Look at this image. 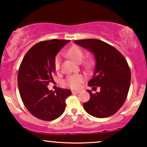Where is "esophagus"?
<instances>
[{"label":"esophagus","instance_id":"obj_1","mask_svg":"<svg viewBox=\"0 0 147 147\" xmlns=\"http://www.w3.org/2000/svg\"><path fill=\"white\" fill-rule=\"evenodd\" d=\"M71 92H72V94H79L80 92L77 91V90H72Z\"/></svg>","mask_w":147,"mask_h":147}]
</instances>
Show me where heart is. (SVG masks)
Here are the masks:
<instances>
[{
    "instance_id": "b5f03b06",
    "label": "heart",
    "mask_w": 147,
    "mask_h": 147,
    "mask_svg": "<svg viewBox=\"0 0 147 147\" xmlns=\"http://www.w3.org/2000/svg\"><path fill=\"white\" fill-rule=\"evenodd\" d=\"M66 55L70 59H71L73 61L78 63H82L84 57H85L84 51L78 46H74V47L70 48L66 53ZM93 64V60L89 59L86 60L84 62V65L86 68H89L92 67ZM54 66H55V69L56 70H59L60 69V66H61V56L60 55H57L55 57V61H54ZM84 80H85V77L82 74L71 75L68 76L63 80V84L64 85L69 87L70 88H72V89H78L80 87L81 84L84 81Z\"/></svg>"
}]
</instances>
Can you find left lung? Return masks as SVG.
Here are the masks:
<instances>
[{
	"label": "left lung",
	"instance_id": "8db88e82",
	"mask_svg": "<svg viewBox=\"0 0 147 147\" xmlns=\"http://www.w3.org/2000/svg\"><path fill=\"white\" fill-rule=\"evenodd\" d=\"M74 43L94 54L96 67L94 76L88 83L93 90L100 88V92H89V101L83 104L84 110L96 118L113 115L122 107L127 98L131 73L125 57L106 42L96 39L76 40Z\"/></svg>",
	"mask_w": 147,
	"mask_h": 147
}]
</instances>
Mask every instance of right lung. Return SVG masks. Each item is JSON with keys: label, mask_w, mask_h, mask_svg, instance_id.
Returning <instances> with one entry per match:
<instances>
[{"label": "right lung", "mask_w": 147, "mask_h": 147, "mask_svg": "<svg viewBox=\"0 0 147 147\" xmlns=\"http://www.w3.org/2000/svg\"><path fill=\"white\" fill-rule=\"evenodd\" d=\"M70 40L52 39L34 45L22 60L18 72V86L26 108L35 117L45 121L59 118L65 109L71 90L58 88L50 91L53 81L55 55Z\"/></svg>", "instance_id": "add662e5"}]
</instances>
